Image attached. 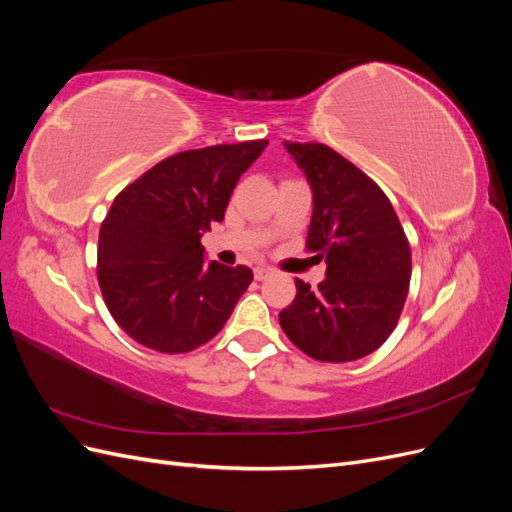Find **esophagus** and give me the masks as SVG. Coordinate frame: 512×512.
I'll return each mask as SVG.
<instances>
[{
  "mask_svg": "<svg viewBox=\"0 0 512 512\" xmlns=\"http://www.w3.org/2000/svg\"><path fill=\"white\" fill-rule=\"evenodd\" d=\"M271 273H273V271H271V269H267V267H256V269H254V277H256L258 282L267 280V277H269Z\"/></svg>",
  "mask_w": 512,
  "mask_h": 512,
  "instance_id": "1",
  "label": "esophagus"
}]
</instances>
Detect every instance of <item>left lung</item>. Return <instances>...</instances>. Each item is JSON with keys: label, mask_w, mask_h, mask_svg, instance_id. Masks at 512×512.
<instances>
[{"label": "left lung", "mask_w": 512, "mask_h": 512, "mask_svg": "<svg viewBox=\"0 0 512 512\" xmlns=\"http://www.w3.org/2000/svg\"><path fill=\"white\" fill-rule=\"evenodd\" d=\"M314 192L305 250L327 262V280H303L280 312L290 342L322 363L378 350L404 309L412 254L391 200L344 156L322 143H284Z\"/></svg>", "instance_id": "obj_1"}]
</instances>
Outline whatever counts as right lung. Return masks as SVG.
<instances>
[{
    "instance_id": "add662e5",
    "label": "right lung",
    "mask_w": 512,
    "mask_h": 512,
    "mask_svg": "<svg viewBox=\"0 0 512 512\" xmlns=\"http://www.w3.org/2000/svg\"><path fill=\"white\" fill-rule=\"evenodd\" d=\"M267 138L175 153L123 188L100 226L98 284L134 342L183 354L222 331L252 271L205 262L203 232L224 220L232 190Z\"/></svg>"
}]
</instances>
